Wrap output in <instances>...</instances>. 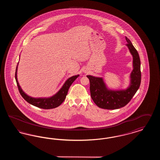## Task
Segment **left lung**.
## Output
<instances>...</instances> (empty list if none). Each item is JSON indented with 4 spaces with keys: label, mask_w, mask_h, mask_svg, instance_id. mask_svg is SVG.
<instances>
[{
    "label": "left lung",
    "mask_w": 160,
    "mask_h": 160,
    "mask_svg": "<svg viewBox=\"0 0 160 160\" xmlns=\"http://www.w3.org/2000/svg\"><path fill=\"white\" fill-rule=\"evenodd\" d=\"M126 44L132 56V70L129 76V83L126 89H109L102 77L88 75L90 81L92 99L100 108L108 110L120 108L126 106L138 89L141 83L140 60L136 49L128 38L125 37Z\"/></svg>",
    "instance_id": "1"
}]
</instances>
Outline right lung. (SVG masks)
<instances>
[{"label":"right lung","mask_w":160,"mask_h":160,"mask_svg":"<svg viewBox=\"0 0 160 160\" xmlns=\"http://www.w3.org/2000/svg\"><path fill=\"white\" fill-rule=\"evenodd\" d=\"M18 65L17 66L16 71H15V80H16L17 86L21 95L22 96L23 98L29 104H31L34 106L43 109H51V108H54L57 107L59 106L65 99L70 86L75 81L77 78L79 77V74H78V75L73 76L68 78L63 84V86L59 89V91L50 97L34 98L26 94L23 91V89H22L21 86L19 84L18 79H17Z\"/></svg>","instance_id":"right-lung-1"}]
</instances>
